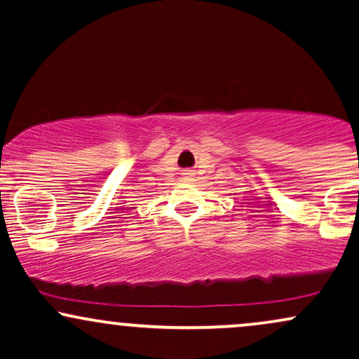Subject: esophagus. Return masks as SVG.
I'll return each mask as SVG.
<instances>
[{
  "instance_id": "esophagus-1",
  "label": "esophagus",
  "mask_w": 359,
  "mask_h": 359,
  "mask_svg": "<svg viewBox=\"0 0 359 359\" xmlns=\"http://www.w3.org/2000/svg\"><path fill=\"white\" fill-rule=\"evenodd\" d=\"M184 175H185V177H191V175H194V174H192V170H184Z\"/></svg>"
}]
</instances>
